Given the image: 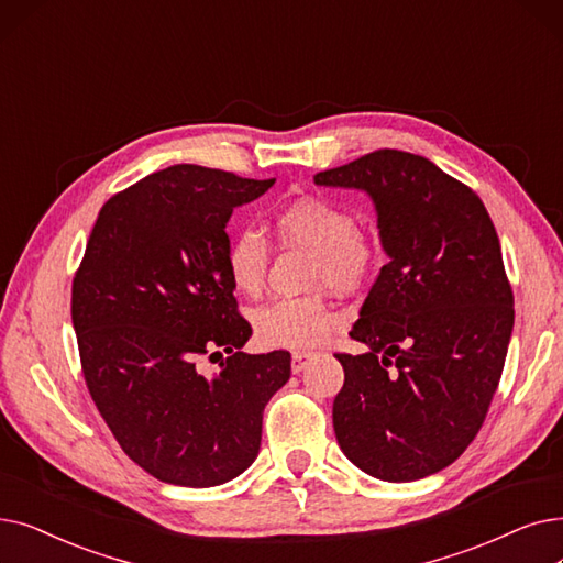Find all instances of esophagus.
Masks as SVG:
<instances>
[{
    "mask_svg": "<svg viewBox=\"0 0 563 563\" xmlns=\"http://www.w3.org/2000/svg\"><path fill=\"white\" fill-rule=\"evenodd\" d=\"M312 356H314V352H295V354H291V373H301L306 365L310 363Z\"/></svg>",
    "mask_w": 563,
    "mask_h": 563,
    "instance_id": "34e87169",
    "label": "esophagus"
}]
</instances>
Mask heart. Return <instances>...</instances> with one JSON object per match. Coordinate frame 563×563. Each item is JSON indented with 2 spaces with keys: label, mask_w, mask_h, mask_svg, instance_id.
Instances as JSON below:
<instances>
[{
  "label": "heart",
  "mask_w": 563,
  "mask_h": 563,
  "mask_svg": "<svg viewBox=\"0 0 563 563\" xmlns=\"http://www.w3.org/2000/svg\"><path fill=\"white\" fill-rule=\"evenodd\" d=\"M274 239L285 249L312 253L310 283L333 289H356L368 283L382 264L375 234L356 225V216L322 195H299L283 202L272 216ZM225 276L234 291L257 297L268 268V243L262 234L239 232L225 249ZM345 317L324 295L280 299L253 317L257 338L268 347L303 350L320 345Z\"/></svg>",
  "instance_id": "obj_1"
}]
</instances>
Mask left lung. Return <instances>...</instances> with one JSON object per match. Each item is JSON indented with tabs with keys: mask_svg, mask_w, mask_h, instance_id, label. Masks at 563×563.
<instances>
[{
	"mask_svg": "<svg viewBox=\"0 0 563 563\" xmlns=\"http://www.w3.org/2000/svg\"><path fill=\"white\" fill-rule=\"evenodd\" d=\"M312 179L368 192L390 257L350 331L368 352L335 354V439L365 474L419 481L474 442L501 379L516 310L497 230L423 156L377 150Z\"/></svg>",
	"mask_w": 563,
	"mask_h": 563,
	"instance_id": "8db88e82",
	"label": "left lung"
}]
</instances>
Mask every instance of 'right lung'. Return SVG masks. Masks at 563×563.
I'll list each match as a JSON object with an SVG mask.
<instances>
[{"label":"right lung","mask_w":563,"mask_h":563,"mask_svg":"<svg viewBox=\"0 0 563 563\" xmlns=\"http://www.w3.org/2000/svg\"><path fill=\"white\" fill-rule=\"evenodd\" d=\"M276 179L173 165L114 192L70 289L82 375L119 446L163 483L211 487L251 467L289 352L253 335L225 276V225ZM229 354L213 378L202 355Z\"/></svg>","instance_id":"add662e5"}]
</instances>
